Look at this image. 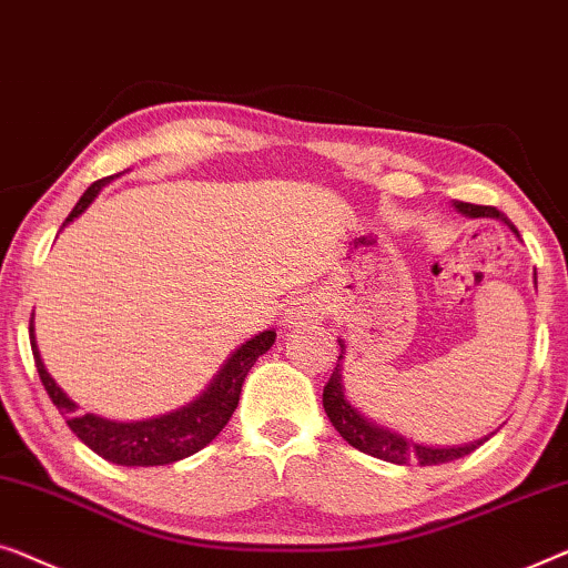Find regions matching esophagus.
Wrapping results in <instances>:
<instances>
[{
	"label": "esophagus",
	"instance_id": "1",
	"mask_svg": "<svg viewBox=\"0 0 568 568\" xmlns=\"http://www.w3.org/2000/svg\"><path fill=\"white\" fill-rule=\"evenodd\" d=\"M318 318H324V308L314 298H295L285 314L287 324H308L318 322Z\"/></svg>",
	"mask_w": 568,
	"mask_h": 568
}]
</instances>
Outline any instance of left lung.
Instances as JSON below:
<instances>
[{"label":"left lung","mask_w":568,"mask_h":568,"mask_svg":"<svg viewBox=\"0 0 568 568\" xmlns=\"http://www.w3.org/2000/svg\"><path fill=\"white\" fill-rule=\"evenodd\" d=\"M455 207L463 215H470V219H481V215H491V219H501L505 223H509L505 215H501L497 207L491 205H474V203H460L455 201ZM509 229L515 231L517 229L509 223ZM520 236V234H517ZM339 347H342V355L337 361V367H334L329 381H326L324 386V412L329 422L334 425V429L345 437V440L357 447L361 453L373 455V458H381V460H388V463H398V466H404V463L409 460H417L419 466H440V463H450V460H458L463 455L474 453L478 445L484 440H476V443H468V445H458V447H429V445H419V443H412L409 437L394 433V429L388 427H381L378 422L367 419L365 414L357 409V406L349 402V396L345 394V383H342V361H345V342L337 339Z\"/></svg>","instance_id":"1"}]
</instances>
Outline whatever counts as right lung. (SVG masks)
<instances>
[{"instance_id": "1", "label": "right lung", "mask_w": 568, "mask_h": 568, "mask_svg": "<svg viewBox=\"0 0 568 568\" xmlns=\"http://www.w3.org/2000/svg\"><path fill=\"white\" fill-rule=\"evenodd\" d=\"M115 178V174H113ZM98 180L87 187V193L79 197L74 211L69 213V219L63 221V226L82 215L94 197L100 195V190L110 185V180ZM275 345V332H260L252 339H246L226 363L221 365V371L215 373V378L207 383V388L201 396H195L193 402L180 406L170 414H159V417L141 419V422H115L98 417V414H79V406L63 394L59 383L51 378V373L45 371L38 353L36 342V326L33 316H30V347H33L36 367L41 375L43 388L51 396L55 409L61 412V417L67 419L79 440H82L90 450H94L100 458L118 466H166V463L182 460L187 455L215 440V435L226 427V422L234 414L239 404V394H242V383L246 373L252 371V365L257 363L260 355H265L270 347Z\"/></svg>"}]
</instances>
